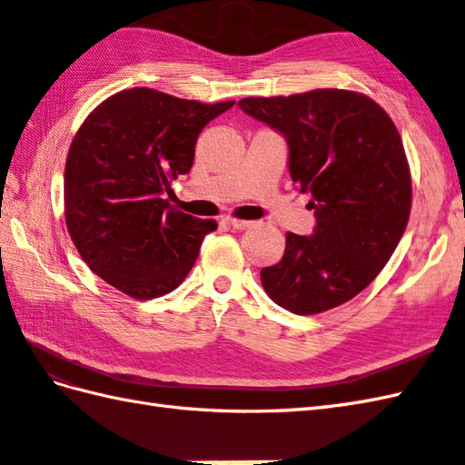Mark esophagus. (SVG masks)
Returning <instances> with one entry per match:
<instances>
[{"label":"esophagus","instance_id":"1","mask_svg":"<svg viewBox=\"0 0 465 465\" xmlns=\"http://www.w3.org/2000/svg\"><path fill=\"white\" fill-rule=\"evenodd\" d=\"M225 222L230 223L233 230H248V227H252L253 225V222H250V220H238V217H225Z\"/></svg>","mask_w":465,"mask_h":465}]
</instances>
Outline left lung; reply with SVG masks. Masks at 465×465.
<instances>
[{"instance_id": "1", "label": "left lung", "mask_w": 465, "mask_h": 465, "mask_svg": "<svg viewBox=\"0 0 465 465\" xmlns=\"http://www.w3.org/2000/svg\"><path fill=\"white\" fill-rule=\"evenodd\" d=\"M238 105L285 135L290 173L318 217L310 238L285 233L283 258L263 268L265 293L313 315L368 288L398 248L411 212V173L396 124L351 90L243 97Z\"/></svg>"}]
</instances>
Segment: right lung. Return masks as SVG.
<instances>
[{"instance_id": "right-lung-1", "label": "right lung", "mask_w": 465, "mask_h": 465, "mask_svg": "<svg viewBox=\"0 0 465 465\" xmlns=\"http://www.w3.org/2000/svg\"><path fill=\"white\" fill-rule=\"evenodd\" d=\"M232 105L132 87L80 125L65 160V225L82 260L115 290L162 298L193 268L217 223L175 210L162 195L190 172L203 125Z\"/></svg>"}]
</instances>
